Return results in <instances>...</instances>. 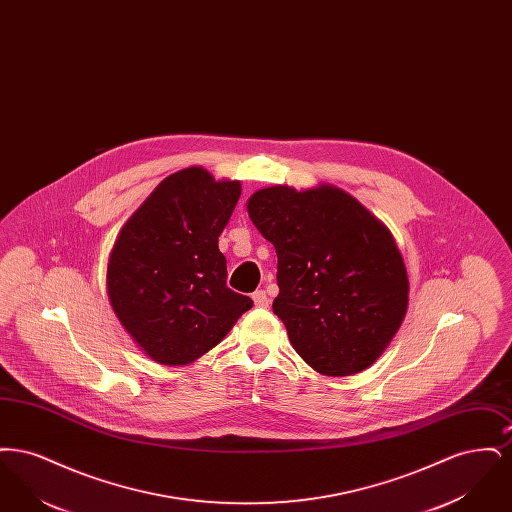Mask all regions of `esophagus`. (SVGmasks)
<instances>
[{"label":"esophagus","instance_id":"obj_1","mask_svg":"<svg viewBox=\"0 0 512 512\" xmlns=\"http://www.w3.org/2000/svg\"><path fill=\"white\" fill-rule=\"evenodd\" d=\"M251 297H253V303H255V307H268L267 292H263V290H257V292L253 293Z\"/></svg>","mask_w":512,"mask_h":512}]
</instances>
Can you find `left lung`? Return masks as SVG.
Here are the masks:
<instances>
[{
  "label": "left lung",
  "mask_w": 512,
  "mask_h": 512,
  "mask_svg": "<svg viewBox=\"0 0 512 512\" xmlns=\"http://www.w3.org/2000/svg\"><path fill=\"white\" fill-rule=\"evenodd\" d=\"M247 213L278 255L274 315L326 376L372 365L399 330L409 278L390 230L334 186L259 190Z\"/></svg>",
  "instance_id": "1"
}]
</instances>
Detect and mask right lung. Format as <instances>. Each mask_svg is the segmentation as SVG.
<instances>
[{
  "mask_svg": "<svg viewBox=\"0 0 512 512\" xmlns=\"http://www.w3.org/2000/svg\"><path fill=\"white\" fill-rule=\"evenodd\" d=\"M240 182L190 167L165 178L122 226L107 293L124 330L161 365H188L215 347L253 301L226 286L219 236Z\"/></svg>",
  "mask_w": 512,
  "mask_h": 512,
  "instance_id": "add662e5",
  "label": "right lung"
}]
</instances>
